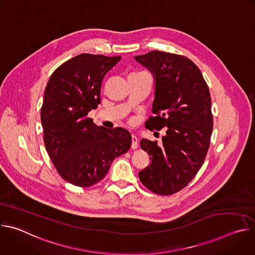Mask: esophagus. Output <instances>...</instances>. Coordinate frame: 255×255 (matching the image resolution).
<instances>
[{
    "label": "esophagus",
    "instance_id": "esophagus-1",
    "mask_svg": "<svg viewBox=\"0 0 255 255\" xmlns=\"http://www.w3.org/2000/svg\"><path fill=\"white\" fill-rule=\"evenodd\" d=\"M139 147V143H138V139L136 137V135L132 134V144H131V148L132 149H137Z\"/></svg>",
    "mask_w": 255,
    "mask_h": 255
}]
</instances>
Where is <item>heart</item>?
I'll list each match as a JSON object with an SVG mask.
<instances>
[{"label":"heart","mask_w":255,"mask_h":255,"mask_svg":"<svg viewBox=\"0 0 255 255\" xmlns=\"http://www.w3.org/2000/svg\"><path fill=\"white\" fill-rule=\"evenodd\" d=\"M143 76H147L146 72L137 71V72H132V74L129 76V78H137V77H143Z\"/></svg>","instance_id":"obj_1"}]
</instances>
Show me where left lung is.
Segmentation results:
<instances>
[{"label":"left lung","mask_w":255,"mask_h":255,"mask_svg":"<svg viewBox=\"0 0 255 255\" xmlns=\"http://www.w3.org/2000/svg\"><path fill=\"white\" fill-rule=\"evenodd\" d=\"M134 58L154 79V117L146 127L165 128L160 146L140 141L151 163L139 171V179L157 195H171L195 177L208 152L213 130L209 88L199 67L183 55L153 50Z\"/></svg>","instance_id":"1"}]
</instances>
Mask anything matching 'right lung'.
Returning a JSON list of instances; mask_svg holds the SVG:
<instances>
[{
	"label": "right lung",
	"mask_w": 255,
	"mask_h": 255,
	"mask_svg": "<svg viewBox=\"0 0 255 255\" xmlns=\"http://www.w3.org/2000/svg\"><path fill=\"white\" fill-rule=\"evenodd\" d=\"M120 59L83 53L57 67L47 83L41 108L45 148L57 172L75 186L99 183L131 147L126 129H105L87 117L101 103L107 72Z\"/></svg>",
	"instance_id": "1"
}]
</instances>
